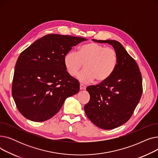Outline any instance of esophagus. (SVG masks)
Listing matches in <instances>:
<instances>
[{
    "label": "esophagus",
    "mask_w": 158,
    "mask_h": 158,
    "mask_svg": "<svg viewBox=\"0 0 158 158\" xmlns=\"http://www.w3.org/2000/svg\"><path fill=\"white\" fill-rule=\"evenodd\" d=\"M85 89H86V86H85L84 85H82V84H81V85H80V89H81V90Z\"/></svg>",
    "instance_id": "34e87169"
}]
</instances>
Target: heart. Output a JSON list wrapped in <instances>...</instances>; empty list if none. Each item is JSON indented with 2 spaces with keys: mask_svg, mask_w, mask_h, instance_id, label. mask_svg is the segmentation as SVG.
Returning a JSON list of instances; mask_svg holds the SVG:
<instances>
[{
  "mask_svg": "<svg viewBox=\"0 0 158 158\" xmlns=\"http://www.w3.org/2000/svg\"><path fill=\"white\" fill-rule=\"evenodd\" d=\"M64 67L72 76H76L85 64V69L78 76L84 83L95 79L103 82L114 72L118 62V55L115 49L97 43L90 42L81 46L77 53L69 52L63 58Z\"/></svg>",
  "mask_w": 158,
  "mask_h": 158,
  "instance_id": "1",
  "label": "heart"
}]
</instances>
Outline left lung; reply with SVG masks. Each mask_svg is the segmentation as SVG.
Returning <instances> with one entry per match:
<instances>
[{
  "mask_svg": "<svg viewBox=\"0 0 158 158\" xmlns=\"http://www.w3.org/2000/svg\"><path fill=\"white\" fill-rule=\"evenodd\" d=\"M111 45L118 55L117 67L101 84L86 88L90 98L84 109L88 118L103 129H113L127 122L143 92L142 77L136 61L116 40H97Z\"/></svg>",
  "mask_w": 158,
  "mask_h": 158,
  "instance_id": "left-lung-1",
  "label": "left lung"
}]
</instances>
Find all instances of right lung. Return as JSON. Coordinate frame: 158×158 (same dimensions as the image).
Returning <instances> with one entry per match:
<instances>
[{"label": "right lung", "mask_w": 158, "mask_h": 158, "mask_svg": "<svg viewBox=\"0 0 158 158\" xmlns=\"http://www.w3.org/2000/svg\"><path fill=\"white\" fill-rule=\"evenodd\" d=\"M86 38L47 35L27 47L16 61L12 95L26 118L44 122L60 110L65 99L79 91L78 81L66 71L63 58Z\"/></svg>", "instance_id": "add662e5"}]
</instances>
